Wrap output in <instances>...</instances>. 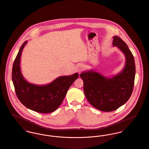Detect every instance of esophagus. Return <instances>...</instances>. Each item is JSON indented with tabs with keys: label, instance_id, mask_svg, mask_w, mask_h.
<instances>
[{
	"label": "esophagus",
	"instance_id": "esophagus-1",
	"mask_svg": "<svg viewBox=\"0 0 149 149\" xmlns=\"http://www.w3.org/2000/svg\"><path fill=\"white\" fill-rule=\"evenodd\" d=\"M83 70H84V67L82 65H80L77 68V71L79 72V73H80L82 71H83Z\"/></svg>",
	"mask_w": 149,
	"mask_h": 149
}]
</instances>
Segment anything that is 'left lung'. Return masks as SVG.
<instances>
[{
    "mask_svg": "<svg viewBox=\"0 0 149 149\" xmlns=\"http://www.w3.org/2000/svg\"><path fill=\"white\" fill-rule=\"evenodd\" d=\"M113 46H117L125 56V66L111 78L93 70L82 72L85 96L93 107L104 112L118 109L129 99L134 87L136 66L134 57L126 43L119 37H113Z\"/></svg>",
    "mask_w": 149,
    "mask_h": 149,
    "instance_id": "8db88e82",
    "label": "left lung"
}]
</instances>
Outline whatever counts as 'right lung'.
<instances>
[{
    "label": "right lung",
    "instance_id": "1",
    "mask_svg": "<svg viewBox=\"0 0 149 149\" xmlns=\"http://www.w3.org/2000/svg\"><path fill=\"white\" fill-rule=\"evenodd\" d=\"M26 43L25 41L20 47L13 64L12 79L16 94L27 108L39 113H51L62 103L70 87L78 78L79 74L59 77L45 85L28 82L24 78L20 66L22 53Z\"/></svg>",
    "mask_w": 149,
    "mask_h": 149
}]
</instances>
